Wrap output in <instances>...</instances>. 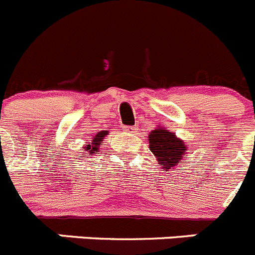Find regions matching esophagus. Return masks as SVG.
Masks as SVG:
<instances>
[{
  "instance_id": "34e87169",
  "label": "esophagus",
  "mask_w": 255,
  "mask_h": 255,
  "mask_svg": "<svg viewBox=\"0 0 255 255\" xmlns=\"http://www.w3.org/2000/svg\"><path fill=\"white\" fill-rule=\"evenodd\" d=\"M137 127H132V128H128V132L129 133H133V132H136Z\"/></svg>"
}]
</instances>
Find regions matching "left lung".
<instances>
[{"instance_id": "1", "label": "left lung", "mask_w": 255, "mask_h": 255, "mask_svg": "<svg viewBox=\"0 0 255 255\" xmlns=\"http://www.w3.org/2000/svg\"><path fill=\"white\" fill-rule=\"evenodd\" d=\"M148 148L165 170L174 169L187 155V144L175 133L157 126L148 133Z\"/></svg>"}]
</instances>
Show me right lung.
I'll return each mask as SVG.
<instances>
[{"mask_svg": "<svg viewBox=\"0 0 255 255\" xmlns=\"http://www.w3.org/2000/svg\"><path fill=\"white\" fill-rule=\"evenodd\" d=\"M108 133H109L108 130H100L98 134H95V137H93V138H91V142H89V144H86V146H84V147H82L84 152H88V155H90V156L94 155V153L99 152L100 146L103 144V141H104L105 136H107Z\"/></svg>", "mask_w": 255, "mask_h": 255, "instance_id": "right-lung-1", "label": "right lung"}]
</instances>
